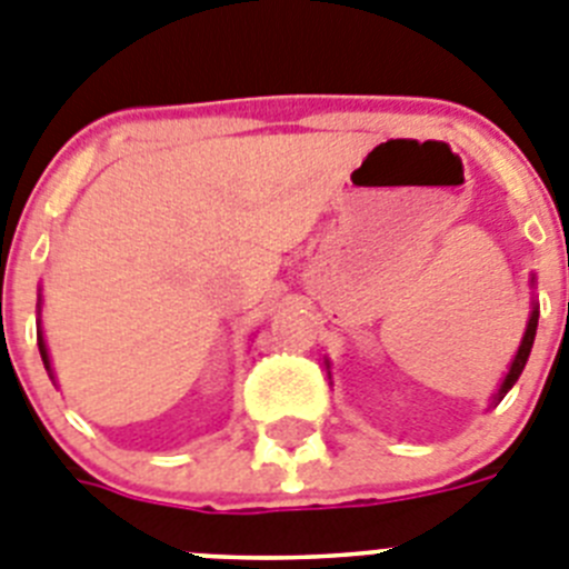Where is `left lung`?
Instances as JSON below:
<instances>
[{"mask_svg": "<svg viewBox=\"0 0 569 569\" xmlns=\"http://www.w3.org/2000/svg\"><path fill=\"white\" fill-rule=\"evenodd\" d=\"M536 326H539V311H533V315H530V322H527V331H525V337H521V346H519V351H516L513 366H510L508 377H505V382H501V388H499V399L516 386L519 373L525 371V362H527V357H530V348H533V340H536Z\"/></svg>", "mask_w": 569, "mask_h": 569, "instance_id": "1", "label": "left lung"}]
</instances>
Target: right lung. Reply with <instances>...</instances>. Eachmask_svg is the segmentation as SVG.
<instances>
[{
    "mask_svg": "<svg viewBox=\"0 0 569 569\" xmlns=\"http://www.w3.org/2000/svg\"><path fill=\"white\" fill-rule=\"evenodd\" d=\"M39 351H42L44 368H48V371H50V360H48V348H44V340H39Z\"/></svg>",
    "mask_w": 569,
    "mask_h": 569,
    "instance_id": "add662e5",
    "label": "right lung"
}]
</instances>
